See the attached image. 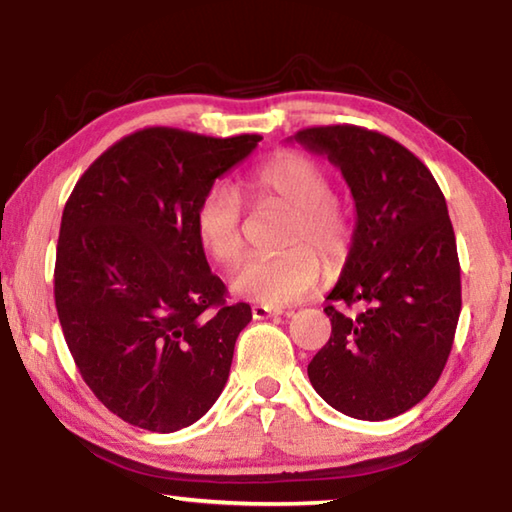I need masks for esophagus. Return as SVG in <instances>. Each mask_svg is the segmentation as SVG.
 Returning a JSON list of instances; mask_svg holds the SVG:
<instances>
[{
	"label": "esophagus",
	"mask_w": 512,
	"mask_h": 512,
	"mask_svg": "<svg viewBox=\"0 0 512 512\" xmlns=\"http://www.w3.org/2000/svg\"><path fill=\"white\" fill-rule=\"evenodd\" d=\"M282 309H273V307H266V305H253V318L255 320H266L271 316H280Z\"/></svg>",
	"instance_id": "esophagus-1"
}]
</instances>
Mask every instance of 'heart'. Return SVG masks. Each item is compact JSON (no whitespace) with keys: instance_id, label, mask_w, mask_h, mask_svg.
I'll list each match as a JSON object with an SVG mask.
<instances>
[{"instance_id":"heart-1","label":"heart","mask_w":512,"mask_h":512,"mask_svg":"<svg viewBox=\"0 0 512 512\" xmlns=\"http://www.w3.org/2000/svg\"><path fill=\"white\" fill-rule=\"evenodd\" d=\"M253 192L264 201L291 207L284 232L289 248L277 255L248 257L232 275L237 296L266 307L289 305L316 289L325 264L339 268L350 255L352 214L332 196V178L311 155L282 151L259 164L250 176ZM194 232L216 264L232 266L244 253L241 201L228 185H212L198 201Z\"/></svg>"}]
</instances>
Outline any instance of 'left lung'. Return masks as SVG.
<instances>
[{
    "instance_id": "obj_1",
    "label": "left lung",
    "mask_w": 512,
    "mask_h": 512,
    "mask_svg": "<svg viewBox=\"0 0 512 512\" xmlns=\"http://www.w3.org/2000/svg\"><path fill=\"white\" fill-rule=\"evenodd\" d=\"M291 140L341 169L357 207L350 255L327 296L332 336L307 366L309 381L350 418H395L436 386L461 314L445 196L409 149L377 131L314 126Z\"/></svg>"
}]
</instances>
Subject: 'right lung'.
<instances>
[{
  "label": "right lung",
  "mask_w": 512,
  "mask_h": 512,
  "mask_svg": "<svg viewBox=\"0 0 512 512\" xmlns=\"http://www.w3.org/2000/svg\"><path fill=\"white\" fill-rule=\"evenodd\" d=\"M259 140L144 128L101 153L65 203L54 271L60 327L90 391L133 427H189L228 381L253 311L225 302L194 214Z\"/></svg>",
  "instance_id": "add662e5"
}]
</instances>
